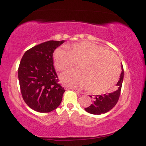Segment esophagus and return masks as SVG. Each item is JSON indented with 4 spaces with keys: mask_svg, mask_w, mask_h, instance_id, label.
I'll return each mask as SVG.
<instances>
[{
    "mask_svg": "<svg viewBox=\"0 0 146 146\" xmlns=\"http://www.w3.org/2000/svg\"><path fill=\"white\" fill-rule=\"evenodd\" d=\"M66 89H72V90H77V91H78V92H80V91H79V90L77 89V88H72V87H66Z\"/></svg>",
    "mask_w": 146,
    "mask_h": 146,
    "instance_id": "1",
    "label": "esophagus"
}]
</instances>
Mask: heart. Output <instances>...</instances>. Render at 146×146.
<instances>
[{
  "mask_svg": "<svg viewBox=\"0 0 146 146\" xmlns=\"http://www.w3.org/2000/svg\"><path fill=\"white\" fill-rule=\"evenodd\" d=\"M58 48L53 53L57 70L64 71L79 62V70H71L60 77L64 84L86 87L95 94L107 91L115 84L119 75V62L113 52L90 42H80ZM116 71H115V69ZM115 74H114V72Z\"/></svg>",
  "mask_w": 146,
  "mask_h": 146,
  "instance_id": "b5f03b06",
  "label": "heart"
}]
</instances>
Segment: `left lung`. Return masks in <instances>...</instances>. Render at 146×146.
<instances>
[{
    "label": "left lung",
    "mask_w": 146,
    "mask_h": 146,
    "mask_svg": "<svg viewBox=\"0 0 146 146\" xmlns=\"http://www.w3.org/2000/svg\"><path fill=\"white\" fill-rule=\"evenodd\" d=\"M121 70L119 80L117 84V90L110 93H106L102 95H95L91 105L84 108L86 112L93 115H101V114L108 112L117 104L120 96L122 82L123 80V66H121ZM90 97L92 98V96Z\"/></svg>",
    "instance_id": "left-lung-1"
}]
</instances>
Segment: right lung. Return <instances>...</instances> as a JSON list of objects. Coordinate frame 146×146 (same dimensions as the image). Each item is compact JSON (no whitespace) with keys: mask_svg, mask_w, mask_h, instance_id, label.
<instances>
[{"mask_svg":"<svg viewBox=\"0 0 146 146\" xmlns=\"http://www.w3.org/2000/svg\"><path fill=\"white\" fill-rule=\"evenodd\" d=\"M64 40H50L36 45L23 55L18 74L22 96L31 109L49 113L59 106L64 88L58 84L53 53Z\"/></svg>","mask_w":146,"mask_h":146,"instance_id":"right-lung-1","label":"right lung"}]
</instances>
